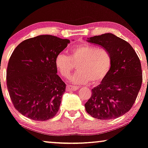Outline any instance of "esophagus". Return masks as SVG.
Instances as JSON below:
<instances>
[{
  "mask_svg": "<svg viewBox=\"0 0 148 148\" xmlns=\"http://www.w3.org/2000/svg\"><path fill=\"white\" fill-rule=\"evenodd\" d=\"M79 88L78 86H72V85H67L66 89L68 91H72V90H77Z\"/></svg>",
  "mask_w": 148,
  "mask_h": 148,
  "instance_id": "34e87169",
  "label": "esophagus"
}]
</instances>
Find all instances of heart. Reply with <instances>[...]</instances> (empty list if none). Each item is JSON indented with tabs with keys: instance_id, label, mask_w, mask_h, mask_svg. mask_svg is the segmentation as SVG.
<instances>
[{
	"instance_id": "heart-1",
	"label": "heart",
	"mask_w": 148,
	"mask_h": 148,
	"mask_svg": "<svg viewBox=\"0 0 148 148\" xmlns=\"http://www.w3.org/2000/svg\"><path fill=\"white\" fill-rule=\"evenodd\" d=\"M77 64V71L70 77L71 82L86 84L91 81L97 84L107 76L111 68L112 58L109 51L90 44L78 45L70 49L69 56L59 53L56 56V69L67 78Z\"/></svg>"
}]
</instances>
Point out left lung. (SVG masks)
Wrapping results in <instances>:
<instances>
[{
	"label": "left lung",
	"instance_id": "obj_1",
	"mask_svg": "<svg viewBox=\"0 0 148 148\" xmlns=\"http://www.w3.org/2000/svg\"><path fill=\"white\" fill-rule=\"evenodd\" d=\"M111 56V70L101 84L92 89L84 107L89 115L101 120L118 118L132 107L142 83L140 60L130 43L111 33L87 38Z\"/></svg>",
	"mask_w": 148,
	"mask_h": 148
}]
</instances>
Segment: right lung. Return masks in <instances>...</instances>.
I'll return each mask as SVG.
<instances>
[{
    "label": "right lung",
    "mask_w": 148,
    "mask_h": 148,
    "mask_svg": "<svg viewBox=\"0 0 148 148\" xmlns=\"http://www.w3.org/2000/svg\"><path fill=\"white\" fill-rule=\"evenodd\" d=\"M69 39L50 35L27 39L14 49L7 72V85L15 109L35 121L58 113L66 84L57 74L55 58Z\"/></svg>",
    "instance_id": "right-lung-1"
}]
</instances>
